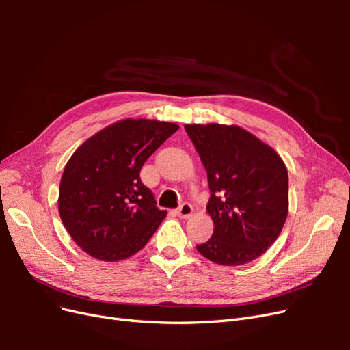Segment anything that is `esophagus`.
Here are the masks:
<instances>
[{
	"label": "esophagus",
	"mask_w": 350,
	"mask_h": 350,
	"mask_svg": "<svg viewBox=\"0 0 350 350\" xmlns=\"http://www.w3.org/2000/svg\"><path fill=\"white\" fill-rule=\"evenodd\" d=\"M178 216L181 217V219H189V217H191L193 216V207H191V204L184 203L183 206H179Z\"/></svg>",
	"instance_id": "1"
}]
</instances>
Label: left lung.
Listing matches in <instances>:
<instances>
[{
    "label": "left lung",
    "mask_w": 350,
    "mask_h": 350,
    "mask_svg": "<svg viewBox=\"0 0 350 350\" xmlns=\"http://www.w3.org/2000/svg\"><path fill=\"white\" fill-rule=\"evenodd\" d=\"M210 188L211 238L197 251L220 266L262 256L283 229L289 210L288 169L279 153L239 125L187 124Z\"/></svg>",
    "instance_id": "1"
}]
</instances>
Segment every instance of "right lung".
I'll return each mask as SVG.
<instances>
[{
	"mask_svg": "<svg viewBox=\"0 0 350 350\" xmlns=\"http://www.w3.org/2000/svg\"><path fill=\"white\" fill-rule=\"evenodd\" d=\"M178 129L174 122L126 118L93 134L71 154L59 183V217L90 257L129 258L162 224L167 211L156 207L140 171Z\"/></svg>",
	"mask_w": 350,
	"mask_h": 350,
	"instance_id": "add662e5",
	"label": "right lung"
}]
</instances>
